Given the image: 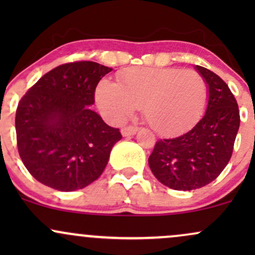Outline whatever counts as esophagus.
I'll list each match as a JSON object with an SVG mask.
<instances>
[{
	"mask_svg": "<svg viewBox=\"0 0 255 255\" xmlns=\"http://www.w3.org/2000/svg\"><path fill=\"white\" fill-rule=\"evenodd\" d=\"M137 131L136 127H131V126H128V127H125L121 129V133L124 136H133L135 135Z\"/></svg>",
	"mask_w": 255,
	"mask_h": 255,
	"instance_id": "obj_1",
	"label": "esophagus"
}]
</instances>
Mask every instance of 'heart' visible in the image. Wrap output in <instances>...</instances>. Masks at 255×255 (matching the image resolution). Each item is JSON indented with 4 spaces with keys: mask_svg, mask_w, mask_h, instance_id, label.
<instances>
[{
    "mask_svg": "<svg viewBox=\"0 0 255 255\" xmlns=\"http://www.w3.org/2000/svg\"><path fill=\"white\" fill-rule=\"evenodd\" d=\"M96 101L114 122H124L142 108L147 125L159 135L183 133L197 124L209 101L203 75L182 68L133 67L121 72L118 85L103 80Z\"/></svg>",
    "mask_w": 255,
    "mask_h": 255,
    "instance_id": "heart-1",
    "label": "heart"
}]
</instances>
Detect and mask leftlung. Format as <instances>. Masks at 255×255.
Masks as SVG:
<instances>
[{"label": "left lung", "instance_id": "1", "mask_svg": "<svg viewBox=\"0 0 255 255\" xmlns=\"http://www.w3.org/2000/svg\"><path fill=\"white\" fill-rule=\"evenodd\" d=\"M209 87L206 113L191 130L157 141L148 165L160 183L176 191L201 188L229 163L240 127L236 99L217 74L195 66Z\"/></svg>", "mask_w": 255, "mask_h": 255}]
</instances>
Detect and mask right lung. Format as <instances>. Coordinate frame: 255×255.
Returning <instances> with one entry per match:
<instances>
[{"instance_id":"obj_1","label":"right lung","mask_w":255,"mask_h":255,"mask_svg":"<svg viewBox=\"0 0 255 255\" xmlns=\"http://www.w3.org/2000/svg\"><path fill=\"white\" fill-rule=\"evenodd\" d=\"M111 71L91 61L62 64L43 75L19 102L17 150L40 183L73 192L104 171L122 135L90 107L99 80Z\"/></svg>"}]
</instances>
